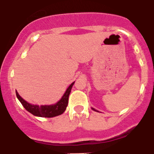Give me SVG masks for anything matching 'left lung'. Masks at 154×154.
Wrapping results in <instances>:
<instances>
[{
	"mask_svg": "<svg viewBox=\"0 0 154 154\" xmlns=\"http://www.w3.org/2000/svg\"><path fill=\"white\" fill-rule=\"evenodd\" d=\"M92 109H93V110H94V111H96V110H95L94 109H93V108H92Z\"/></svg>",
	"mask_w": 154,
	"mask_h": 154,
	"instance_id": "8db88e82",
	"label": "left lung"
}]
</instances>
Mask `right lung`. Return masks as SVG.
I'll use <instances>...</instances> for the list:
<instances>
[{"instance_id": "right-lung-1", "label": "right lung", "mask_w": 154, "mask_h": 154, "mask_svg": "<svg viewBox=\"0 0 154 154\" xmlns=\"http://www.w3.org/2000/svg\"><path fill=\"white\" fill-rule=\"evenodd\" d=\"M74 83L75 82H72V84L70 85L69 87L67 89L66 92L64 93V94L63 95L62 98L57 104L53 105H40L39 106V105H37L29 104L28 102H26L25 100H23L22 97H20L17 91L16 92V97L20 100V101L21 102L23 106L26 109V110H27L29 112H30L34 116L47 118L54 117L57 116L61 115L63 112L65 111L66 108L68 106V97H69V94L71 93V90H72V87Z\"/></svg>"}]
</instances>
